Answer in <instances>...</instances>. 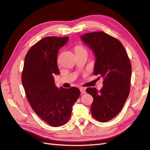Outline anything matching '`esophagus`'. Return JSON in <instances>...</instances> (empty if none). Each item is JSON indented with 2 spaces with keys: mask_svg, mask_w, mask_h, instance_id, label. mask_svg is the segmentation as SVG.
Listing matches in <instances>:
<instances>
[{
  "mask_svg": "<svg viewBox=\"0 0 150 150\" xmlns=\"http://www.w3.org/2000/svg\"><path fill=\"white\" fill-rule=\"evenodd\" d=\"M80 91H81V93H82V94L86 93V92L85 88H80Z\"/></svg>",
  "mask_w": 150,
  "mask_h": 150,
  "instance_id": "esophagus-1",
  "label": "esophagus"
}]
</instances>
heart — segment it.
I'll list each match as a JSON object with an SVG mask.
<instances>
[{
	"instance_id": "b5f03b06",
	"label": "heart",
	"mask_w": 150,
	"mask_h": 150,
	"mask_svg": "<svg viewBox=\"0 0 150 150\" xmlns=\"http://www.w3.org/2000/svg\"><path fill=\"white\" fill-rule=\"evenodd\" d=\"M84 51H86V50L84 49V47L81 46H75V53L82 52H84Z\"/></svg>"
}]
</instances>
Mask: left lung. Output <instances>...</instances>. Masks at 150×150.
<instances>
[{
    "mask_svg": "<svg viewBox=\"0 0 150 150\" xmlns=\"http://www.w3.org/2000/svg\"><path fill=\"white\" fill-rule=\"evenodd\" d=\"M81 39L95 55L93 73L104 79L100 91L86 89L93 97L91 114L98 121L107 122L120 113L128 97L131 63L122 43L103 31L86 33Z\"/></svg>",
    "mask_w": 150,
    "mask_h": 150,
    "instance_id": "obj_1",
    "label": "left lung"
}]
</instances>
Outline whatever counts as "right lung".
I'll use <instances>...</instances> for the list:
<instances>
[{"label":"right lung","instance_id":"add662e5","mask_svg":"<svg viewBox=\"0 0 150 150\" xmlns=\"http://www.w3.org/2000/svg\"><path fill=\"white\" fill-rule=\"evenodd\" d=\"M68 37H45L28 51L24 60L22 82L28 100L35 113L49 125L59 127L69 120L80 90L58 88L54 77L59 75L57 59Z\"/></svg>","mask_w":150,"mask_h":150}]
</instances>
